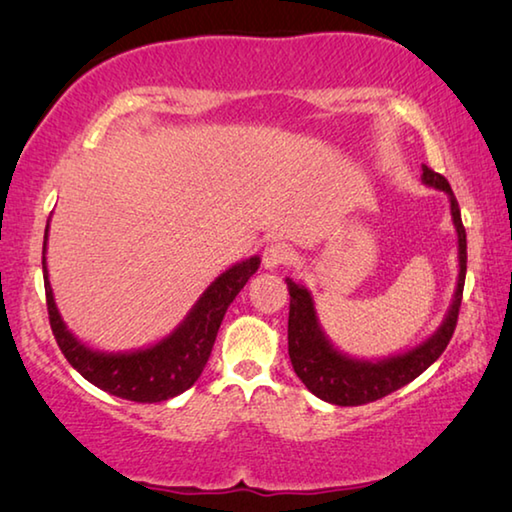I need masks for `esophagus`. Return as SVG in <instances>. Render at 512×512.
<instances>
[{
  "mask_svg": "<svg viewBox=\"0 0 512 512\" xmlns=\"http://www.w3.org/2000/svg\"><path fill=\"white\" fill-rule=\"evenodd\" d=\"M291 259H293V248L289 244H284V241H275V244L266 246L262 253V264L266 271H275V268L287 266L291 264Z\"/></svg>",
  "mask_w": 512,
  "mask_h": 512,
  "instance_id": "obj_1",
  "label": "esophagus"
}]
</instances>
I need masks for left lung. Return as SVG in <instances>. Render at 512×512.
<instances>
[{
	"mask_svg": "<svg viewBox=\"0 0 512 512\" xmlns=\"http://www.w3.org/2000/svg\"><path fill=\"white\" fill-rule=\"evenodd\" d=\"M422 183L433 189H440L449 198V212L458 237V277L452 305H449L443 323L429 339L415 345L411 350L391 354L384 359H357L341 352L329 341L320 318L316 314V302L311 291L302 284L287 277V287L291 296L289 305V357L293 370L302 379L311 393L320 400L339 406H359L381 400L388 393L397 391L420 377L440 354L445 352L449 339H452L458 309H461L465 271H467V239L458 210L456 196L447 180L440 173L431 171L422 164Z\"/></svg>",
	"mask_w": 512,
	"mask_h": 512,
	"instance_id": "1",
	"label": "left lung"
}]
</instances>
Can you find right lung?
I'll return each mask as SVG.
<instances>
[{
	"label": "right lung",
	"mask_w": 512,
	"mask_h": 512,
	"mask_svg": "<svg viewBox=\"0 0 512 512\" xmlns=\"http://www.w3.org/2000/svg\"><path fill=\"white\" fill-rule=\"evenodd\" d=\"M47 239L49 221L45 228V244H42V275H45L49 323L58 348L63 350L72 368L81 372L90 384L121 397V400L146 404L164 402L194 386L207 359H210L216 332H219L230 302L237 298L250 275H255L259 264H262L259 255L232 264L203 291V296L189 309L183 323L158 343L126 352H103L90 348L79 336L69 332L63 316H60L47 271Z\"/></svg>",
	"instance_id": "right-lung-1"
}]
</instances>
